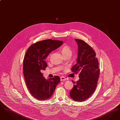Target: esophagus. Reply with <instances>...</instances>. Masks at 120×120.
Listing matches in <instances>:
<instances>
[{
	"instance_id": "obj_1",
	"label": "esophagus",
	"mask_w": 120,
	"mask_h": 120,
	"mask_svg": "<svg viewBox=\"0 0 120 120\" xmlns=\"http://www.w3.org/2000/svg\"><path fill=\"white\" fill-rule=\"evenodd\" d=\"M60 80L61 81H64V80H66L67 78H66L64 76H61L60 77Z\"/></svg>"
}]
</instances>
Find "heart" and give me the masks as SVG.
<instances>
[{
  "mask_svg": "<svg viewBox=\"0 0 120 120\" xmlns=\"http://www.w3.org/2000/svg\"><path fill=\"white\" fill-rule=\"evenodd\" d=\"M61 51L63 54V56L66 55H70L71 56L72 51L71 48L67 45H63L61 49Z\"/></svg>",
  "mask_w": 120,
  "mask_h": 120,
  "instance_id": "obj_1",
  "label": "heart"
}]
</instances>
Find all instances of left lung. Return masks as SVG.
<instances>
[{"mask_svg": "<svg viewBox=\"0 0 120 120\" xmlns=\"http://www.w3.org/2000/svg\"><path fill=\"white\" fill-rule=\"evenodd\" d=\"M78 46L76 64L71 68L74 72H79V80L74 82L70 92L71 98L75 101L83 102L91 96L97 87L99 75L98 62L96 53L83 40L75 39Z\"/></svg>", "mask_w": 120, "mask_h": 120, "instance_id": "left-lung-1", "label": "left lung"}]
</instances>
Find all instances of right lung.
<instances>
[{
    "mask_svg": "<svg viewBox=\"0 0 120 120\" xmlns=\"http://www.w3.org/2000/svg\"><path fill=\"white\" fill-rule=\"evenodd\" d=\"M63 41L48 39L30 46L23 60V75L26 85L32 95L39 100L51 98L60 79L58 76L46 80L41 72L45 70V59L49 53L63 45Z\"/></svg>",
    "mask_w": 120,
    "mask_h": 120,
    "instance_id": "1",
    "label": "right lung"
}]
</instances>
